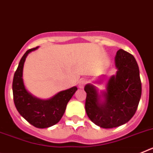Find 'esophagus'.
Wrapping results in <instances>:
<instances>
[{"label": "esophagus", "mask_w": 153, "mask_h": 153, "mask_svg": "<svg viewBox=\"0 0 153 153\" xmlns=\"http://www.w3.org/2000/svg\"><path fill=\"white\" fill-rule=\"evenodd\" d=\"M85 84H86V80L85 79H80L78 82V86H79V89H83L84 87Z\"/></svg>", "instance_id": "1"}]
</instances>
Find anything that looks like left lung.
<instances>
[{
    "label": "left lung",
    "mask_w": 153,
    "mask_h": 153,
    "mask_svg": "<svg viewBox=\"0 0 153 153\" xmlns=\"http://www.w3.org/2000/svg\"><path fill=\"white\" fill-rule=\"evenodd\" d=\"M117 71L99 93L91 83L86 84V114L93 123L105 129L126 123L136 113L142 94L140 70L134 56L120 49L115 56ZM102 77L95 83H100Z\"/></svg>",
    "instance_id": "8db88e82"
}]
</instances>
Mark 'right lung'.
Instances as JSON below:
<instances>
[{
  "mask_svg": "<svg viewBox=\"0 0 153 153\" xmlns=\"http://www.w3.org/2000/svg\"><path fill=\"white\" fill-rule=\"evenodd\" d=\"M37 48L38 47L28 50L22 56L13 76L12 89L13 102L21 117L33 126L44 129L52 126L60 121L67 103L77 90V87L73 86L59 92L47 100L37 98L28 92L23 79L24 64L27 55Z\"/></svg>",
  "mask_w": 153,
  "mask_h": 153,
  "instance_id": "add662e5",
  "label": "right lung"
}]
</instances>
